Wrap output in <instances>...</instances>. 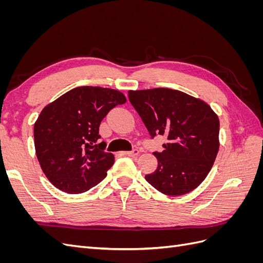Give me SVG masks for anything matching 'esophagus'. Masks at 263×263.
Wrapping results in <instances>:
<instances>
[{"label":"esophagus","mask_w":263,"mask_h":263,"mask_svg":"<svg viewBox=\"0 0 263 263\" xmlns=\"http://www.w3.org/2000/svg\"><path fill=\"white\" fill-rule=\"evenodd\" d=\"M139 155V150L138 149H134L132 151H121L119 153V156H129V157H136Z\"/></svg>","instance_id":"obj_1"}]
</instances>
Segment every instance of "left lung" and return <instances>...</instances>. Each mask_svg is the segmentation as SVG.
<instances>
[{
	"mask_svg": "<svg viewBox=\"0 0 263 263\" xmlns=\"http://www.w3.org/2000/svg\"><path fill=\"white\" fill-rule=\"evenodd\" d=\"M151 137L168 138L154 153L157 170L145 179L159 192L186 194L208 177L219 149V119L208 103L178 90L156 87L128 91Z\"/></svg>",
	"mask_w": 263,
	"mask_h": 263,
	"instance_id": "1",
	"label": "left lung"
}]
</instances>
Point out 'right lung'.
I'll return each mask as SVG.
<instances>
[{
  "label": "right lung",
  "instance_id": "right-lung-1",
  "mask_svg": "<svg viewBox=\"0 0 263 263\" xmlns=\"http://www.w3.org/2000/svg\"><path fill=\"white\" fill-rule=\"evenodd\" d=\"M126 102L118 90L78 86L46 105L34 125L35 150L45 176L69 194L89 191L107 176L114 155L105 153L99 127L110 109Z\"/></svg>",
  "mask_w": 263,
  "mask_h": 263
}]
</instances>
